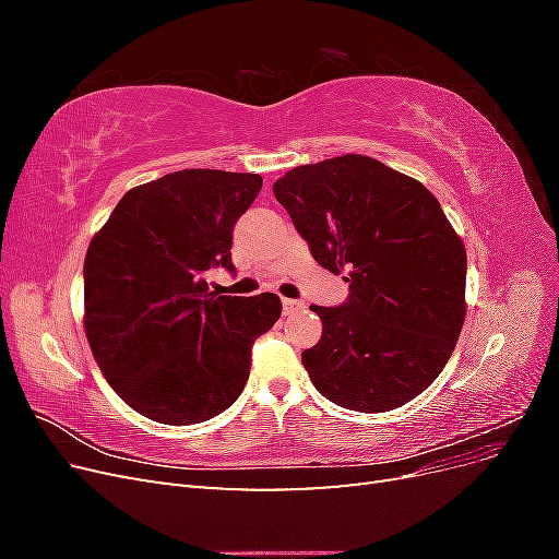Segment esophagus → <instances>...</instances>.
Returning <instances> with one entry per match:
<instances>
[{"mask_svg":"<svg viewBox=\"0 0 559 559\" xmlns=\"http://www.w3.org/2000/svg\"><path fill=\"white\" fill-rule=\"evenodd\" d=\"M282 308H284V314H296V312H300L302 308H306V302L294 300V298H284L282 300Z\"/></svg>","mask_w":559,"mask_h":559,"instance_id":"obj_1","label":"esophagus"}]
</instances>
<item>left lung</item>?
<instances>
[{
    "instance_id": "left-lung-1",
    "label": "left lung",
    "mask_w": 559,
    "mask_h": 559,
    "mask_svg": "<svg viewBox=\"0 0 559 559\" xmlns=\"http://www.w3.org/2000/svg\"><path fill=\"white\" fill-rule=\"evenodd\" d=\"M314 261L345 273L337 308L312 306V384L341 408H401L438 378L464 324L466 249L425 186L368 156L300 165L273 183Z\"/></svg>"
}]
</instances>
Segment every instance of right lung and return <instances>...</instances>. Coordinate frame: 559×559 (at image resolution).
Segmentation results:
<instances>
[{"mask_svg": "<svg viewBox=\"0 0 559 559\" xmlns=\"http://www.w3.org/2000/svg\"><path fill=\"white\" fill-rule=\"evenodd\" d=\"M261 175L181 170L130 189L83 263L86 335L114 392L160 425H198L238 401L253 341L273 329L275 294L216 296L233 228Z\"/></svg>", "mask_w": 559, "mask_h": 559, "instance_id": "add662e5", "label": "right lung"}]
</instances>
